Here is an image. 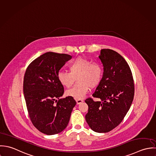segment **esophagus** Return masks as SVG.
Returning <instances> with one entry per match:
<instances>
[{"mask_svg": "<svg viewBox=\"0 0 156 156\" xmlns=\"http://www.w3.org/2000/svg\"><path fill=\"white\" fill-rule=\"evenodd\" d=\"M84 101L83 100V99H76V104H80L81 102H83Z\"/></svg>", "mask_w": 156, "mask_h": 156, "instance_id": "obj_1", "label": "esophagus"}]
</instances>
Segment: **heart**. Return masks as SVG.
Here are the masks:
<instances>
[{
  "instance_id": "heart-1",
  "label": "heart",
  "mask_w": 156,
  "mask_h": 156,
  "mask_svg": "<svg viewBox=\"0 0 156 156\" xmlns=\"http://www.w3.org/2000/svg\"><path fill=\"white\" fill-rule=\"evenodd\" d=\"M69 72L60 70L57 78L62 86L69 87L75 82L77 83L66 90V94L75 99L83 98L89 91L90 87H97L101 81L103 75L102 66L98 62H93L87 58L79 57L69 65Z\"/></svg>"
}]
</instances>
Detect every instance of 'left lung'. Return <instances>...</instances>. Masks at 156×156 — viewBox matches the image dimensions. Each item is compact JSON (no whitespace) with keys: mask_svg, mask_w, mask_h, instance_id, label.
I'll return each mask as SVG.
<instances>
[{"mask_svg":"<svg viewBox=\"0 0 156 156\" xmlns=\"http://www.w3.org/2000/svg\"><path fill=\"white\" fill-rule=\"evenodd\" d=\"M99 59L104 67L101 83L92 96L87 98L86 120L95 132H108L122 121L132 104L134 84L131 69L124 58L116 51L103 49Z\"/></svg>","mask_w":156,"mask_h":156,"instance_id":"1","label":"left lung"}]
</instances>
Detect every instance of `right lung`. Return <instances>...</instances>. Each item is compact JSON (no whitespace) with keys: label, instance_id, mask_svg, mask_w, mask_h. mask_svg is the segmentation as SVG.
Listing matches in <instances>:
<instances>
[{"label":"right lung","instance_id":"1","mask_svg":"<svg viewBox=\"0 0 156 156\" xmlns=\"http://www.w3.org/2000/svg\"><path fill=\"white\" fill-rule=\"evenodd\" d=\"M72 56L48 52L28 66L23 80V94L32 124L40 132L53 135L63 131L76 102L72 96L60 99L64 87L59 70Z\"/></svg>","mask_w":156,"mask_h":156}]
</instances>
